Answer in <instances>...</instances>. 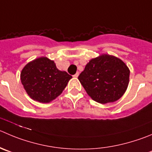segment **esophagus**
Wrapping results in <instances>:
<instances>
[{"instance_id": "esophagus-1", "label": "esophagus", "mask_w": 152, "mask_h": 152, "mask_svg": "<svg viewBox=\"0 0 152 152\" xmlns=\"http://www.w3.org/2000/svg\"><path fill=\"white\" fill-rule=\"evenodd\" d=\"M78 75H79V73H78V72H77V73L75 74V75H73V77H76V78H77V77H78Z\"/></svg>"}]
</instances>
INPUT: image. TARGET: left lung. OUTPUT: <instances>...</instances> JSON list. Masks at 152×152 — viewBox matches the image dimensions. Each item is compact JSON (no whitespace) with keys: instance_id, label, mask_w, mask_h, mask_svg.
<instances>
[{"instance_id":"8db88e82","label":"left lung","mask_w":152,"mask_h":152,"mask_svg":"<svg viewBox=\"0 0 152 152\" xmlns=\"http://www.w3.org/2000/svg\"><path fill=\"white\" fill-rule=\"evenodd\" d=\"M130 70L121 59L103 53L92 58L78 76L86 93L100 104L116 102L126 92Z\"/></svg>"}]
</instances>
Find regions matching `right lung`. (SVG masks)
Returning a JSON list of instances; mask_svg holds the SVG:
<instances>
[{"instance_id":"1","label":"right lung","mask_w":152,"mask_h":152,"mask_svg":"<svg viewBox=\"0 0 152 152\" xmlns=\"http://www.w3.org/2000/svg\"><path fill=\"white\" fill-rule=\"evenodd\" d=\"M20 77L27 95L40 103H49L57 99L72 78L46 57L29 62L21 70Z\"/></svg>"}]
</instances>
